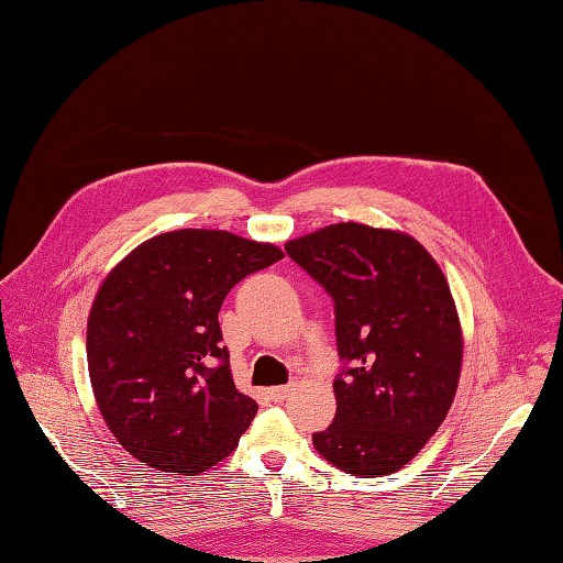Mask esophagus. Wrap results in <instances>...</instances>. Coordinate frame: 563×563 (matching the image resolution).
<instances>
[{
  "instance_id": "34e87169",
  "label": "esophagus",
  "mask_w": 563,
  "mask_h": 563,
  "mask_svg": "<svg viewBox=\"0 0 563 563\" xmlns=\"http://www.w3.org/2000/svg\"><path fill=\"white\" fill-rule=\"evenodd\" d=\"M295 391V385H285V387H273V389H268V397L273 399V401H285L290 397V394Z\"/></svg>"
}]
</instances>
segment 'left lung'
I'll return each mask as SVG.
<instances>
[{
  "label": "left lung",
  "mask_w": 563,
  "mask_h": 563,
  "mask_svg": "<svg viewBox=\"0 0 563 563\" xmlns=\"http://www.w3.org/2000/svg\"><path fill=\"white\" fill-rule=\"evenodd\" d=\"M336 312L345 367L333 379L336 416L312 435L321 457L353 476L411 462L452 406L462 329L450 285L413 236L339 222L285 244Z\"/></svg>",
  "instance_id": "1"
}]
</instances>
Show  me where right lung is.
Instances as JSON below:
<instances>
[{
	"label": "right lung",
	"instance_id": "add662e5",
	"mask_svg": "<svg viewBox=\"0 0 563 563\" xmlns=\"http://www.w3.org/2000/svg\"><path fill=\"white\" fill-rule=\"evenodd\" d=\"M280 258L232 232L176 230L106 275L87 324L89 377L133 457L194 476L239 445L258 404L234 387L218 314L239 280Z\"/></svg>",
	"mask_w": 563,
	"mask_h": 563
}]
</instances>
